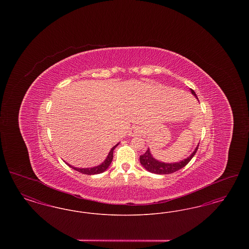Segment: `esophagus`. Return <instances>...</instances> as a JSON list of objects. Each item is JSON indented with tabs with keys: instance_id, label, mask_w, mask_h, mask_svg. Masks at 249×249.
Masks as SVG:
<instances>
[{
	"instance_id": "esophagus-1",
	"label": "esophagus",
	"mask_w": 249,
	"mask_h": 249,
	"mask_svg": "<svg viewBox=\"0 0 249 249\" xmlns=\"http://www.w3.org/2000/svg\"><path fill=\"white\" fill-rule=\"evenodd\" d=\"M139 134H141V130L138 127H132L130 129V132H129V135L132 136V137L136 136V135H139Z\"/></svg>"
}]
</instances>
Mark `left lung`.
<instances>
[{
	"label": "left lung",
	"instance_id": "1",
	"mask_svg": "<svg viewBox=\"0 0 249 249\" xmlns=\"http://www.w3.org/2000/svg\"><path fill=\"white\" fill-rule=\"evenodd\" d=\"M191 93L194 95L197 99V95L194 92V90L190 89ZM198 146L199 144L196 146V148L194 149V151L190 154V157H188L187 159L179 161V162H172V163H167L163 161H160L158 160H156L154 157L151 154L149 147L147 148V150L145 151L144 154L140 156V162L142 164V167L147 170L150 173L157 174V175H169V174H173L175 172H177L178 170L182 169L183 167L187 165L190 161V160L194 157V155L196 154L197 150H198Z\"/></svg>",
	"mask_w": 249,
	"mask_h": 249
}]
</instances>
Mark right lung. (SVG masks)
I'll use <instances>...</instances> for the list:
<instances>
[{
    "label": "right lung",
    "mask_w": 249,
    "mask_h": 249,
    "mask_svg": "<svg viewBox=\"0 0 249 249\" xmlns=\"http://www.w3.org/2000/svg\"><path fill=\"white\" fill-rule=\"evenodd\" d=\"M119 145V143H117L116 145H114L110 152L107 155V159L100 164V165L94 166V167H91V168H77V167H73L71 164L67 163V165H69V167L72 168L73 170L81 173V174H85V175H98V174H102L104 173L105 171H107V168L110 166L111 162H112V160H113V152H114V149Z\"/></svg>",
    "instance_id": "add662e5"
}]
</instances>
